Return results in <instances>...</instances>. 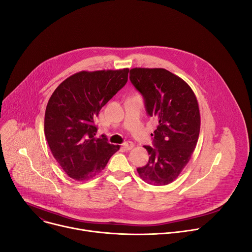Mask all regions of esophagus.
Segmentation results:
<instances>
[{"instance_id": "esophagus-1", "label": "esophagus", "mask_w": 252, "mask_h": 252, "mask_svg": "<svg viewBox=\"0 0 252 252\" xmlns=\"http://www.w3.org/2000/svg\"><path fill=\"white\" fill-rule=\"evenodd\" d=\"M123 147H124L125 150H131V149L134 147V143H132V142H130V141H127V142H125V143L123 144Z\"/></svg>"}]
</instances>
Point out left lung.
<instances>
[{"label": "left lung", "instance_id": "obj_1", "mask_svg": "<svg viewBox=\"0 0 252 252\" xmlns=\"http://www.w3.org/2000/svg\"><path fill=\"white\" fill-rule=\"evenodd\" d=\"M129 79L142 94L147 114L158 122L151 134L153 147L144 146L149 160L137 172L149 185H168L189 161L198 142L201 117L197 98L184 80L164 68L135 67Z\"/></svg>", "mask_w": 252, "mask_h": 252}]
</instances>
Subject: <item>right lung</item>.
<instances>
[{"label": "right lung", "mask_w": 252, "mask_h": 252, "mask_svg": "<svg viewBox=\"0 0 252 252\" xmlns=\"http://www.w3.org/2000/svg\"><path fill=\"white\" fill-rule=\"evenodd\" d=\"M129 68L80 71L55 89L46 106L44 133L52 156L66 175L88 181L100 173L120 146L95 137L100 110L128 81Z\"/></svg>", "instance_id": "add662e5"}]
</instances>
